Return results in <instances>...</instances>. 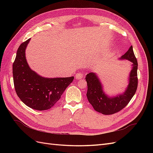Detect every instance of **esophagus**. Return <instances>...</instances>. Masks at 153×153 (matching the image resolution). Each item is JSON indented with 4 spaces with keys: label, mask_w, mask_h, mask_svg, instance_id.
Returning <instances> with one entry per match:
<instances>
[{
    "label": "esophagus",
    "mask_w": 153,
    "mask_h": 153,
    "mask_svg": "<svg viewBox=\"0 0 153 153\" xmlns=\"http://www.w3.org/2000/svg\"><path fill=\"white\" fill-rule=\"evenodd\" d=\"M82 77H83V74L82 73H78L75 75V78L76 80H80L81 78H82Z\"/></svg>",
    "instance_id": "1"
}]
</instances>
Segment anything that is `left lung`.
Segmentation results:
<instances>
[{"label": "left lung", "instance_id": "1", "mask_svg": "<svg viewBox=\"0 0 153 153\" xmlns=\"http://www.w3.org/2000/svg\"><path fill=\"white\" fill-rule=\"evenodd\" d=\"M120 61L127 60L131 62V69L128 77V84L123 92L115 96H110L106 93L98 75L95 73H89L85 77L87 83V97L94 109L104 115L116 113L124 108L135 95L138 85V63L131 46Z\"/></svg>", "mask_w": 153, "mask_h": 153}]
</instances>
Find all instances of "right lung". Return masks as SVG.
Segmentation results:
<instances>
[{"label": "right lung", "mask_w": 153, "mask_h": 153, "mask_svg": "<svg viewBox=\"0 0 153 153\" xmlns=\"http://www.w3.org/2000/svg\"><path fill=\"white\" fill-rule=\"evenodd\" d=\"M30 40L22 43L17 50L13 64L14 85L18 96L27 106L37 110H48L61 98L74 76L47 78L31 69L25 57Z\"/></svg>", "instance_id": "1"}]
</instances>
